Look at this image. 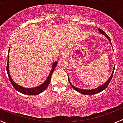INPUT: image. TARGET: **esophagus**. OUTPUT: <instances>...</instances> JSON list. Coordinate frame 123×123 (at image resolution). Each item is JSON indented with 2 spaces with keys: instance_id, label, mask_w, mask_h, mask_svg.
<instances>
[{
  "instance_id": "34e87169",
  "label": "esophagus",
  "mask_w": 123,
  "mask_h": 123,
  "mask_svg": "<svg viewBox=\"0 0 123 123\" xmlns=\"http://www.w3.org/2000/svg\"><path fill=\"white\" fill-rule=\"evenodd\" d=\"M66 50H63V51H62V54H63V55H64V54H66Z\"/></svg>"
}]
</instances>
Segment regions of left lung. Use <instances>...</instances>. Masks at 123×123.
Returning a JSON list of instances; mask_svg holds the SVG:
<instances>
[{"mask_svg":"<svg viewBox=\"0 0 123 123\" xmlns=\"http://www.w3.org/2000/svg\"><path fill=\"white\" fill-rule=\"evenodd\" d=\"M98 31H99L100 34H103V35H104L105 36L107 37V38L109 40V41H110V44H111V46H112V44H111V40H110V38L109 37L108 35H107V34H106L105 32H104V31H102V30H101V29L99 28H98ZM114 69H115V66H114L113 70H112V73H111V76L110 77V78H109L108 80H107V82H105L104 83V84L101 85L97 87V88H95V89H80V88H76V87H75L74 86H73V85L71 83L70 80V79H69V76H68V80H69V83H70V85L72 86V88H73V89L75 90V91H76L77 92H79V93H82V94H84V95L96 94V93H99V92H101V91H104V90L105 89H106V88L108 86L109 83H110V82H111V80L112 79V76H113L114 72Z\"/></svg>","mask_w":123,"mask_h":123,"instance_id":"obj_1","label":"left lung"}]
</instances>
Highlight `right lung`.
<instances>
[{"mask_svg":"<svg viewBox=\"0 0 123 123\" xmlns=\"http://www.w3.org/2000/svg\"><path fill=\"white\" fill-rule=\"evenodd\" d=\"M57 64V62H55L53 63L52 64V69H51V71H50V73L49 74V76H48L47 79L45 80V82L44 83H42L41 85H40V86H38L35 87V88H26L25 87L22 86H20L19 85H18L17 83H16L13 81V79L11 78V75H10L9 73V53L8 55H7V66H6V70H7V74H8V77L9 78V80L11 83H12V86L14 87V88L18 92H21V93H24L25 95H36L39 94V93H41L43 91H45V89L49 86V83H50V80H51V75H52L53 72H54V69L56 67Z\"/></svg>","mask_w":123,"mask_h":123,"instance_id":"obj_1","label":"right lung"}]
</instances>
